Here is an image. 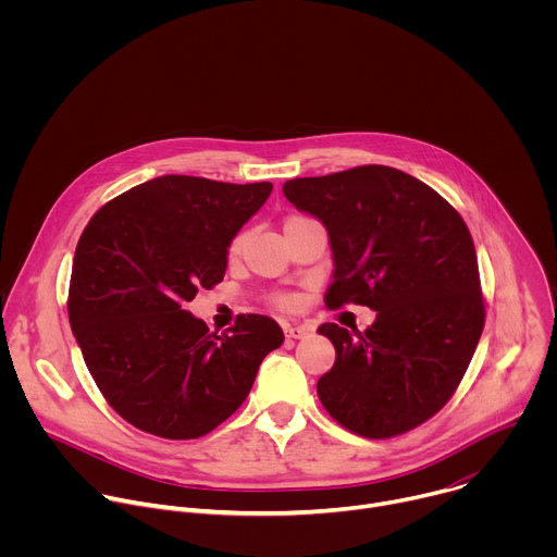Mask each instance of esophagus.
I'll return each instance as SVG.
<instances>
[{"label":"esophagus","mask_w":557,"mask_h":557,"mask_svg":"<svg viewBox=\"0 0 557 557\" xmlns=\"http://www.w3.org/2000/svg\"><path fill=\"white\" fill-rule=\"evenodd\" d=\"M284 333H286V337H290V339H304V337H308V335L312 333V329L306 326V324H286V326H284Z\"/></svg>","instance_id":"34e87169"}]
</instances>
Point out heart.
Segmentation results:
<instances>
[{"instance_id": "b5f03b06", "label": "heart", "mask_w": 557, "mask_h": 557, "mask_svg": "<svg viewBox=\"0 0 557 557\" xmlns=\"http://www.w3.org/2000/svg\"><path fill=\"white\" fill-rule=\"evenodd\" d=\"M295 220H299V215H290L288 220H286V224H290V222H295ZM284 224V226H286ZM245 240H247V233H237V235H233L231 237V243H228V247H226V260L228 262H237V258L243 256V249H245ZM282 306H293V297H280L277 299Z\"/></svg>"}]
</instances>
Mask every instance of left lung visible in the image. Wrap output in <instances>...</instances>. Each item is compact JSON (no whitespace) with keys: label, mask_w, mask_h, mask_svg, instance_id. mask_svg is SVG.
Masks as SVG:
<instances>
[{"label":"left lung","mask_w":557,"mask_h":557,"mask_svg":"<svg viewBox=\"0 0 557 557\" xmlns=\"http://www.w3.org/2000/svg\"><path fill=\"white\" fill-rule=\"evenodd\" d=\"M282 191L329 231L335 273L326 306L376 310L363 333L317 331L337 352L317 381L322 406L366 438L414 430L449 401L485 326L467 224L432 187L383 165L295 178Z\"/></svg>","instance_id":"left-lung-1"}]
</instances>
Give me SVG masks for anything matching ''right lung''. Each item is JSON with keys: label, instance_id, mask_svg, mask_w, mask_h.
<instances>
[{"label": "right lung", "instance_id": "1", "mask_svg": "<svg viewBox=\"0 0 557 557\" xmlns=\"http://www.w3.org/2000/svg\"><path fill=\"white\" fill-rule=\"evenodd\" d=\"M271 191L170 174L103 205L78 237L70 326L106 401L134 428L172 441L209 434L282 346L267 314H237L215 335L185 310L222 282L231 237Z\"/></svg>", "mask_w": 557, "mask_h": 557}]
</instances>
